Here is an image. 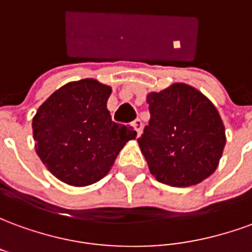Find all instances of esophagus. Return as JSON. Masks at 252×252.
<instances>
[{
	"label": "esophagus",
	"instance_id": "1",
	"mask_svg": "<svg viewBox=\"0 0 252 252\" xmlns=\"http://www.w3.org/2000/svg\"><path fill=\"white\" fill-rule=\"evenodd\" d=\"M132 126L135 128V131H136L137 136H140V133H142V131H143V123H142V120H140V119H136V120L132 123Z\"/></svg>",
	"mask_w": 252,
	"mask_h": 252
}]
</instances>
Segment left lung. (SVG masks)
<instances>
[{"label":"left lung","mask_w":252,"mask_h":252,"mask_svg":"<svg viewBox=\"0 0 252 252\" xmlns=\"http://www.w3.org/2000/svg\"><path fill=\"white\" fill-rule=\"evenodd\" d=\"M151 119L137 139L157 181L174 188L197 185L215 173L227 142L216 106L188 83L147 94Z\"/></svg>","instance_id":"obj_1"}]
</instances>
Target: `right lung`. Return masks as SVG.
<instances>
[{
    "mask_svg": "<svg viewBox=\"0 0 252 252\" xmlns=\"http://www.w3.org/2000/svg\"><path fill=\"white\" fill-rule=\"evenodd\" d=\"M110 93V86L93 78L72 81L55 90L32 119L36 154L67 185L98 182L136 137L132 126L112 121L106 108Z\"/></svg>",
    "mask_w": 252,
    "mask_h": 252,
    "instance_id": "obj_1",
    "label": "right lung"
}]
</instances>
